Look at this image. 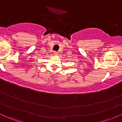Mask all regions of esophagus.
<instances>
[{
  "instance_id": "34e87169",
  "label": "esophagus",
  "mask_w": 122,
  "mask_h": 122,
  "mask_svg": "<svg viewBox=\"0 0 122 122\" xmlns=\"http://www.w3.org/2000/svg\"><path fill=\"white\" fill-rule=\"evenodd\" d=\"M58 52L57 51H55V54H58Z\"/></svg>"
}]
</instances>
